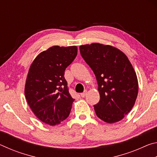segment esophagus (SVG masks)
I'll use <instances>...</instances> for the list:
<instances>
[{
	"label": "esophagus",
	"instance_id": "obj_1",
	"mask_svg": "<svg viewBox=\"0 0 157 157\" xmlns=\"http://www.w3.org/2000/svg\"><path fill=\"white\" fill-rule=\"evenodd\" d=\"M86 93H87V91H84L83 93H82V94H80L81 97H82V98H84L85 96H86Z\"/></svg>",
	"mask_w": 157,
	"mask_h": 157
}]
</instances>
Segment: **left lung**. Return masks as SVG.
<instances>
[{
    "mask_svg": "<svg viewBox=\"0 0 157 157\" xmlns=\"http://www.w3.org/2000/svg\"><path fill=\"white\" fill-rule=\"evenodd\" d=\"M79 51L96 77L100 96L94 105L97 116L108 123L121 121L134 107L139 91L128 58L116 48L100 44L80 46Z\"/></svg>",
    "mask_w": 157,
    "mask_h": 157,
    "instance_id": "left-lung-1",
    "label": "left lung"
}]
</instances>
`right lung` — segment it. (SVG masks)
Masks as SVG:
<instances>
[{
    "label": "right lung",
    "instance_id": "1",
    "mask_svg": "<svg viewBox=\"0 0 157 157\" xmlns=\"http://www.w3.org/2000/svg\"><path fill=\"white\" fill-rule=\"evenodd\" d=\"M78 54L77 46H52L30 66L25 86L29 106L37 118L55 125L68 118L73 101L64 78L66 68Z\"/></svg>",
    "mask_w": 157,
    "mask_h": 157
}]
</instances>
